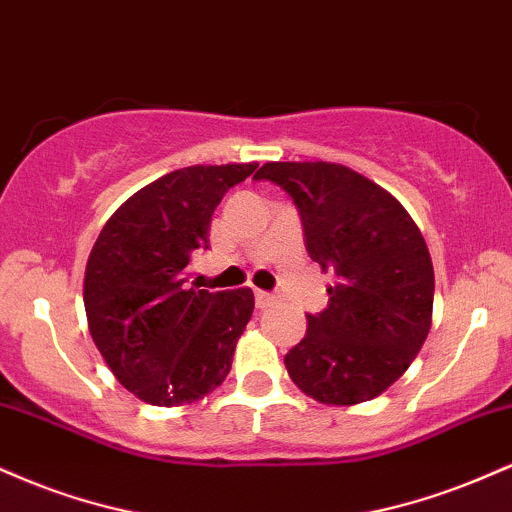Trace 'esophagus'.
Returning a JSON list of instances; mask_svg holds the SVG:
<instances>
[{
	"mask_svg": "<svg viewBox=\"0 0 512 512\" xmlns=\"http://www.w3.org/2000/svg\"><path fill=\"white\" fill-rule=\"evenodd\" d=\"M274 303H276L274 293H269V291H255V305H257V308H260V310L272 308Z\"/></svg>",
	"mask_w": 512,
	"mask_h": 512,
	"instance_id": "esophagus-1",
	"label": "esophagus"
}]
</instances>
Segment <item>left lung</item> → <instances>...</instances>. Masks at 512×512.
<instances>
[{
  "label": "left lung",
  "mask_w": 512,
  "mask_h": 512,
  "mask_svg": "<svg viewBox=\"0 0 512 512\" xmlns=\"http://www.w3.org/2000/svg\"><path fill=\"white\" fill-rule=\"evenodd\" d=\"M301 216L305 250L334 274L330 303L284 356L291 380L325 404L378 397L411 366L431 330L426 240L390 192L339 163H264Z\"/></svg>",
  "instance_id": "left-lung-1"
}]
</instances>
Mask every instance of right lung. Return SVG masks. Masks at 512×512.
Wrapping results in <instances>:
<instances>
[{"mask_svg":"<svg viewBox=\"0 0 512 512\" xmlns=\"http://www.w3.org/2000/svg\"><path fill=\"white\" fill-rule=\"evenodd\" d=\"M257 163L173 170L110 216L86 264L88 330L115 378L139 399L178 407L216 390L250 322V289L187 286L209 248L214 209Z\"/></svg>","mask_w":512,"mask_h":512,"instance_id":"right-lung-1","label":"right lung"}]
</instances>
